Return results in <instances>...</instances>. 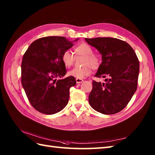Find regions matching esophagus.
Instances as JSON below:
<instances>
[{"mask_svg": "<svg viewBox=\"0 0 155 155\" xmlns=\"http://www.w3.org/2000/svg\"><path fill=\"white\" fill-rule=\"evenodd\" d=\"M76 81H77V83L80 84L83 83L84 81L83 79H81V78H76Z\"/></svg>", "mask_w": 155, "mask_h": 155, "instance_id": "obj_1", "label": "esophagus"}]
</instances>
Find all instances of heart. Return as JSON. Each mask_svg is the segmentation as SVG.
<instances>
[{
  "label": "heart",
  "instance_id": "heart-1",
  "mask_svg": "<svg viewBox=\"0 0 155 155\" xmlns=\"http://www.w3.org/2000/svg\"><path fill=\"white\" fill-rule=\"evenodd\" d=\"M74 51L77 55L83 56L84 57L82 63L83 67L72 69L71 71H68V76L82 79L91 74V67L93 69H97L99 67V58L93 54L94 51L91 46L86 43L78 45L75 47ZM61 60L66 67H70L74 63V57L70 51L67 50L62 54Z\"/></svg>",
  "mask_w": 155,
  "mask_h": 155
}]
</instances>
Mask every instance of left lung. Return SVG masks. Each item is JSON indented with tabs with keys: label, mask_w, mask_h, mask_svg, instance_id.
<instances>
[{
	"label": "left lung",
	"mask_w": 155,
	"mask_h": 155,
	"mask_svg": "<svg viewBox=\"0 0 155 155\" xmlns=\"http://www.w3.org/2000/svg\"><path fill=\"white\" fill-rule=\"evenodd\" d=\"M85 41L102 55L95 77L107 78L105 83L93 81L89 104L102 114H116L127 106L137 91L139 59L133 48L120 39L98 37Z\"/></svg>",
	"instance_id": "obj_1"
}]
</instances>
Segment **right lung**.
Wrapping results in <instances>:
<instances>
[{"mask_svg":"<svg viewBox=\"0 0 155 155\" xmlns=\"http://www.w3.org/2000/svg\"><path fill=\"white\" fill-rule=\"evenodd\" d=\"M64 37H46L35 41L23 55L21 83L31 105L46 114H53L67 106L75 78L67 73L61 56L73 46Z\"/></svg>","mask_w":155,"mask_h":155,"instance_id":"obj_1","label":"right lung"}]
</instances>
